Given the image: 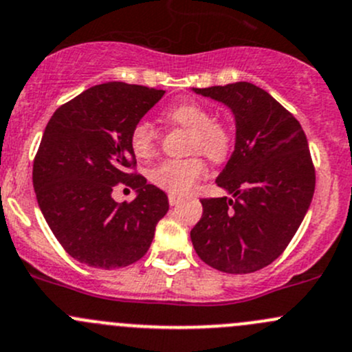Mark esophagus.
I'll return each instance as SVG.
<instances>
[{"label": "esophagus", "instance_id": "1", "mask_svg": "<svg viewBox=\"0 0 352 352\" xmlns=\"http://www.w3.org/2000/svg\"><path fill=\"white\" fill-rule=\"evenodd\" d=\"M181 200H183V198L177 197V195H173V193L169 195V205H171V206H176Z\"/></svg>", "mask_w": 352, "mask_h": 352}]
</instances>
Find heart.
I'll return each instance as SVG.
<instances>
[{
    "mask_svg": "<svg viewBox=\"0 0 352 352\" xmlns=\"http://www.w3.org/2000/svg\"><path fill=\"white\" fill-rule=\"evenodd\" d=\"M164 117L177 126L190 130V151L201 152L212 161H220L230 149V132L223 123L213 120L205 104L198 101H184L168 108ZM159 133L151 122L140 120L130 133L133 154L147 159L157 149ZM206 166L201 157L171 159L155 166L151 171V181L168 193L184 195L205 175Z\"/></svg>",
    "mask_w": 352,
    "mask_h": 352,
    "instance_id": "heart-1",
    "label": "heart"
}]
</instances>
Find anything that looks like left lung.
Instances as JSON below:
<instances>
[{
  "mask_svg": "<svg viewBox=\"0 0 352 352\" xmlns=\"http://www.w3.org/2000/svg\"><path fill=\"white\" fill-rule=\"evenodd\" d=\"M193 91L230 108L235 147L217 177V186L232 198H203L191 242L203 263L215 270L254 273L280 257L310 206L315 169L305 132L252 82Z\"/></svg>",
  "mask_w": 352,
  "mask_h": 352,
  "instance_id": "1",
  "label": "left lung"
}]
</instances>
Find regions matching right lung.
I'll list each match as a JSON object with an SVG mask.
<instances>
[{
	"instance_id": "add662e5",
	"label": "right lung",
	"mask_w": 352,
	"mask_h": 352,
	"mask_svg": "<svg viewBox=\"0 0 352 352\" xmlns=\"http://www.w3.org/2000/svg\"><path fill=\"white\" fill-rule=\"evenodd\" d=\"M162 95V89L103 82L57 108L43 130L34 190L50 230L79 263L115 270L149 251L169 201L130 171L137 164L130 133ZM120 182L138 191L135 201L113 200Z\"/></svg>"
}]
</instances>
